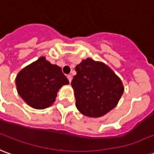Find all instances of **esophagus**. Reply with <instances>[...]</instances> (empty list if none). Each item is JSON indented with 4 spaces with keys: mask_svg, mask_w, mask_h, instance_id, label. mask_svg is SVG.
<instances>
[{
    "mask_svg": "<svg viewBox=\"0 0 154 154\" xmlns=\"http://www.w3.org/2000/svg\"><path fill=\"white\" fill-rule=\"evenodd\" d=\"M67 78H68V79H69V83L71 82V80H72V76L71 75H67Z\"/></svg>",
    "mask_w": 154,
    "mask_h": 154,
    "instance_id": "esophagus-1",
    "label": "esophagus"
}]
</instances>
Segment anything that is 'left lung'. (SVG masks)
Instances as JSON below:
<instances>
[{"label":"left lung","mask_w":154,"mask_h":154,"mask_svg":"<svg viewBox=\"0 0 154 154\" xmlns=\"http://www.w3.org/2000/svg\"><path fill=\"white\" fill-rule=\"evenodd\" d=\"M71 85L75 105L88 117H100L117 105L124 93L120 79L101 62L88 58L75 67Z\"/></svg>","instance_id":"8db88e82"}]
</instances>
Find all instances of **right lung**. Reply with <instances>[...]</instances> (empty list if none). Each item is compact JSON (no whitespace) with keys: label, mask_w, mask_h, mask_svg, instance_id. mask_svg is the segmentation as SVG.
<instances>
[{"label":"right lung","mask_w":154,"mask_h":154,"mask_svg":"<svg viewBox=\"0 0 154 154\" xmlns=\"http://www.w3.org/2000/svg\"><path fill=\"white\" fill-rule=\"evenodd\" d=\"M16 84L25 102L32 108L42 109L54 103L59 89L68 85L69 80L60 67L40 57L20 72Z\"/></svg>","instance_id":"add662e5"}]
</instances>
